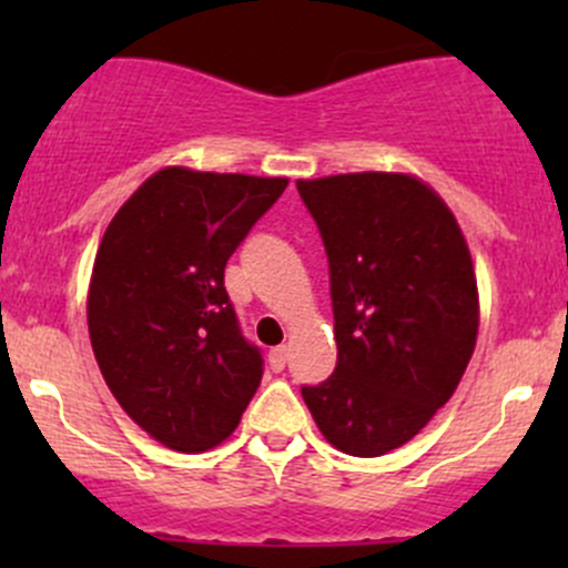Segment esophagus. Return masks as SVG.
<instances>
[{
	"mask_svg": "<svg viewBox=\"0 0 568 568\" xmlns=\"http://www.w3.org/2000/svg\"><path fill=\"white\" fill-rule=\"evenodd\" d=\"M285 357H288V348L285 346H277V348H272V352H268V365H272V371H283L285 368Z\"/></svg>",
	"mask_w": 568,
	"mask_h": 568,
	"instance_id": "obj_1",
	"label": "esophagus"
}]
</instances>
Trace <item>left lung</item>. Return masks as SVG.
I'll return each mask as SVG.
<instances>
[{
	"mask_svg": "<svg viewBox=\"0 0 568 568\" xmlns=\"http://www.w3.org/2000/svg\"><path fill=\"white\" fill-rule=\"evenodd\" d=\"M316 220L335 313V374L302 387L326 443L352 456L409 443L459 387L478 285L445 200L404 173L296 181Z\"/></svg>",
	"mask_w": 568,
	"mask_h": 568,
	"instance_id": "left-lung-1",
	"label": "left lung"
}]
</instances>
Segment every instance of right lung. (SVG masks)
<instances>
[{
    "instance_id": "right-lung-1",
    "label": "right lung",
    "mask_w": 568,
    "mask_h": 568,
    "mask_svg": "<svg viewBox=\"0 0 568 568\" xmlns=\"http://www.w3.org/2000/svg\"><path fill=\"white\" fill-rule=\"evenodd\" d=\"M288 178L164 168L109 222L88 326L125 415L181 454L236 432L263 376L225 291V263Z\"/></svg>"
}]
</instances>
